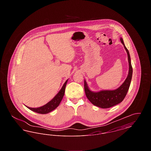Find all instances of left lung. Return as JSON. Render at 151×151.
Wrapping results in <instances>:
<instances>
[{
    "label": "left lung",
    "instance_id": "8db88e82",
    "mask_svg": "<svg viewBox=\"0 0 151 151\" xmlns=\"http://www.w3.org/2000/svg\"><path fill=\"white\" fill-rule=\"evenodd\" d=\"M120 40L127 53L129 64L128 76L122 85L115 90H105L94 92L89 89L86 81L84 80V90L86 97L92 104L99 108L102 109L111 108L121 103L126 97L129 89L132 76V67L131 63L129 51L125 46L122 38H120Z\"/></svg>",
    "mask_w": 151,
    "mask_h": 151
}]
</instances>
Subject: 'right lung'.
<instances>
[{
    "label": "right lung",
    "mask_w": 151,
    "mask_h": 151,
    "mask_svg": "<svg viewBox=\"0 0 151 151\" xmlns=\"http://www.w3.org/2000/svg\"><path fill=\"white\" fill-rule=\"evenodd\" d=\"M67 81H68V79L65 81V84H63L62 88H61L60 91L50 101H49L48 103H47L46 105H43L41 107L37 108H29L28 106H27V107L30 110H32L33 111H35V112L39 113V114H42L49 113L51 111L54 110L55 109H56L59 106V105L60 104L61 101L64 96L65 88Z\"/></svg>",
    "instance_id": "add662e5"
}]
</instances>
